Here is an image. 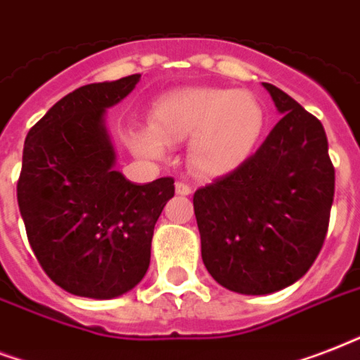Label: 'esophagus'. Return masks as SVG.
<instances>
[{"label": "esophagus", "mask_w": 360, "mask_h": 360, "mask_svg": "<svg viewBox=\"0 0 360 360\" xmlns=\"http://www.w3.org/2000/svg\"><path fill=\"white\" fill-rule=\"evenodd\" d=\"M174 189H176V193H178V195H184V197H186V195L191 193V188H189L188 184H184V182H176V186H174Z\"/></svg>", "instance_id": "esophagus-1"}]
</instances>
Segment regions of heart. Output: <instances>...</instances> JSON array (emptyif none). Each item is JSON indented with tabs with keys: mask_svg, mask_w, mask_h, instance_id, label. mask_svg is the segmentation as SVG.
I'll list each match as a JSON object with an SVG mask.
<instances>
[{
	"mask_svg": "<svg viewBox=\"0 0 360 360\" xmlns=\"http://www.w3.org/2000/svg\"><path fill=\"white\" fill-rule=\"evenodd\" d=\"M266 114L250 91L214 86H188L161 96L150 110V129L131 133V148L160 158L165 144L191 139L189 169L216 180L250 160L264 131Z\"/></svg>",
	"mask_w": 360,
	"mask_h": 360,
	"instance_id": "b5f03b06",
	"label": "heart"
}]
</instances>
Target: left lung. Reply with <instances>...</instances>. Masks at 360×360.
I'll return each instance as SVG.
<instances>
[{
    "mask_svg": "<svg viewBox=\"0 0 360 360\" xmlns=\"http://www.w3.org/2000/svg\"><path fill=\"white\" fill-rule=\"evenodd\" d=\"M263 86L281 120L244 165L193 195L202 263L240 295L276 293L308 272L334 199L321 122L280 88Z\"/></svg>",
    "mask_w": 360,
    "mask_h": 360,
    "instance_id": "1",
    "label": "left lung"
}]
</instances>
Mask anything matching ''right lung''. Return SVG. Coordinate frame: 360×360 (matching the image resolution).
<instances>
[{
	"label": "right lung",
	"mask_w": 360,
	"mask_h": 360,
	"mask_svg": "<svg viewBox=\"0 0 360 360\" xmlns=\"http://www.w3.org/2000/svg\"><path fill=\"white\" fill-rule=\"evenodd\" d=\"M141 75L80 86L56 103L24 142L18 206L43 270L67 293L122 297L150 266L152 236L172 178L135 184L116 171L107 110Z\"/></svg>",
	"instance_id": "add662e5"
}]
</instances>
